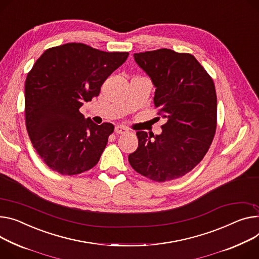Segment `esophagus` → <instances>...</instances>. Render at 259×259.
<instances>
[{
	"label": "esophagus",
	"instance_id": "1",
	"mask_svg": "<svg viewBox=\"0 0 259 259\" xmlns=\"http://www.w3.org/2000/svg\"><path fill=\"white\" fill-rule=\"evenodd\" d=\"M127 132H128V130L121 125H117L115 127V134H117V135H123V134H126Z\"/></svg>",
	"mask_w": 259,
	"mask_h": 259
}]
</instances>
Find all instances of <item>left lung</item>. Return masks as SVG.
Returning <instances> with one entry per match:
<instances>
[{"label":"left lung","instance_id":"obj_1","mask_svg":"<svg viewBox=\"0 0 259 259\" xmlns=\"http://www.w3.org/2000/svg\"><path fill=\"white\" fill-rule=\"evenodd\" d=\"M155 87L154 107L166 118L162 134L137 132L128 155L133 169L165 183L192 171L209 149L217 128V94L211 76L188 53L160 49L134 54Z\"/></svg>","mask_w":259,"mask_h":259}]
</instances>
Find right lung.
Wrapping results in <instances>:
<instances>
[{"instance_id": "add662e5", "label": "right lung", "mask_w": 259, "mask_h": 259, "mask_svg": "<svg viewBox=\"0 0 259 259\" xmlns=\"http://www.w3.org/2000/svg\"><path fill=\"white\" fill-rule=\"evenodd\" d=\"M127 57V52L72 42L48 49L37 59L26 78V126L33 147L52 170L76 175L98 163L114 125L95 124L79 108L98 96Z\"/></svg>"}]
</instances>
